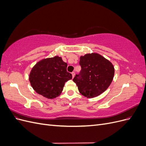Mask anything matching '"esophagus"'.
<instances>
[{"label": "esophagus", "mask_w": 146, "mask_h": 146, "mask_svg": "<svg viewBox=\"0 0 146 146\" xmlns=\"http://www.w3.org/2000/svg\"><path fill=\"white\" fill-rule=\"evenodd\" d=\"M72 78H74V76H75V72H72Z\"/></svg>", "instance_id": "esophagus-1"}]
</instances>
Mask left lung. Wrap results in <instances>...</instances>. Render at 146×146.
<instances>
[{
  "label": "left lung",
  "instance_id": "obj_1",
  "mask_svg": "<svg viewBox=\"0 0 146 146\" xmlns=\"http://www.w3.org/2000/svg\"><path fill=\"white\" fill-rule=\"evenodd\" d=\"M80 73L73 81L80 93L87 98H93L107 90L114 75L113 64L98 53L87 54L80 57Z\"/></svg>",
  "mask_w": 146,
  "mask_h": 146
}]
</instances>
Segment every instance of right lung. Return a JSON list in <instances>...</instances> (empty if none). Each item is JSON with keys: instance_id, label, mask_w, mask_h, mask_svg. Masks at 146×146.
<instances>
[{"instance_id": "add662e5", "label": "right lung", "mask_w": 146, "mask_h": 146, "mask_svg": "<svg viewBox=\"0 0 146 146\" xmlns=\"http://www.w3.org/2000/svg\"><path fill=\"white\" fill-rule=\"evenodd\" d=\"M67 66L58 56L39 61L29 74L31 86L46 98H56L61 94L65 83L72 78V74L67 72Z\"/></svg>"}]
</instances>
